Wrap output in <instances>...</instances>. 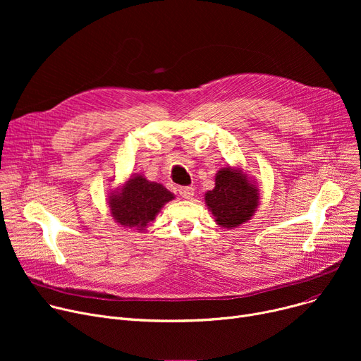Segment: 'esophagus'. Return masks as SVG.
Here are the masks:
<instances>
[{"mask_svg": "<svg viewBox=\"0 0 361 361\" xmlns=\"http://www.w3.org/2000/svg\"><path fill=\"white\" fill-rule=\"evenodd\" d=\"M178 193L183 199H192L195 195V188L193 187H180Z\"/></svg>", "mask_w": 361, "mask_h": 361, "instance_id": "1", "label": "esophagus"}]
</instances>
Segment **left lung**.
Here are the masks:
<instances>
[{"label":"left lung","mask_w":361,"mask_h":361,"mask_svg":"<svg viewBox=\"0 0 361 361\" xmlns=\"http://www.w3.org/2000/svg\"><path fill=\"white\" fill-rule=\"evenodd\" d=\"M204 200L224 228L238 226L250 219L259 204L257 190L240 169L222 168L216 173L215 188Z\"/></svg>","instance_id":"8db88e82"}]
</instances>
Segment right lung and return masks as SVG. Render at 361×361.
Masks as SVG:
<instances>
[{"instance_id": "obj_1", "label": "right lung", "mask_w": 361, "mask_h": 361, "mask_svg": "<svg viewBox=\"0 0 361 361\" xmlns=\"http://www.w3.org/2000/svg\"><path fill=\"white\" fill-rule=\"evenodd\" d=\"M173 199V193L162 184L150 183L137 176L130 178L118 195L111 196L109 207L117 222L143 230L150 221L155 219L161 207Z\"/></svg>"}]
</instances>
